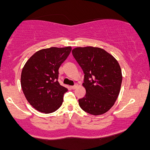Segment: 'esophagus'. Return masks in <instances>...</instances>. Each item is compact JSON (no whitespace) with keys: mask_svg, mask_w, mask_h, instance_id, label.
Listing matches in <instances>:
<instances>
[{"mask_svg":"<svg viewBox=\"0 0 150 150\" xmlns=\"http://www.w3.org/2000/svg\"><path fill=\"white\" fill-rule=\"evenodd\" d=\"M77 87V84H75V85H74L73 86H71V88L73 89H76Z\"/></svg>","mask_w":150,"mask_h":150,"instance_id":"1","label":"esophagus"}]
</instances>
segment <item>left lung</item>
Masks as SVG:
<instances>
[{
  "instance_id": "left-lung-1",
  "label": "left lung",
  "mask_w": 150,
  "mask_h": 150,
  "mask_svg": "<svg viewBox=\"0 0 150 150\" xmlns=\"http://www.w3.org/2000/svg\"><path fill=\"white\" fill-rule=\"evenodd\" d=\"M73 57L84 74L85 96L79 105L89 114L107 112L119 94L122 82L121 69L118 61L100 48L77 47L72 51Z\"/></svg>"
}]
</instances>
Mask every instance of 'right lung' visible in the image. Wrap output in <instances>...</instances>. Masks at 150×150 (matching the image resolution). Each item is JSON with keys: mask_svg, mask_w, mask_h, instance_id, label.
Here are the masks:
<instances>
[{"mask_svg": "<svg viewBox=\"0 0 150 150\" xmlns=\"http://www.w3.org/2000/svg\"><path fill=\"white\" fill-rule=\"evenodd\" d=\"M71 47L38 51L25 63L21 86L26 99L37 111L54 112L61 106L68 89L58 82V69L71 51Z\"/></svg>", "mask_w": 150, "mask_h": 150, "instance_id": "right-lung-1", "label": "right lung"}]
</instances>
